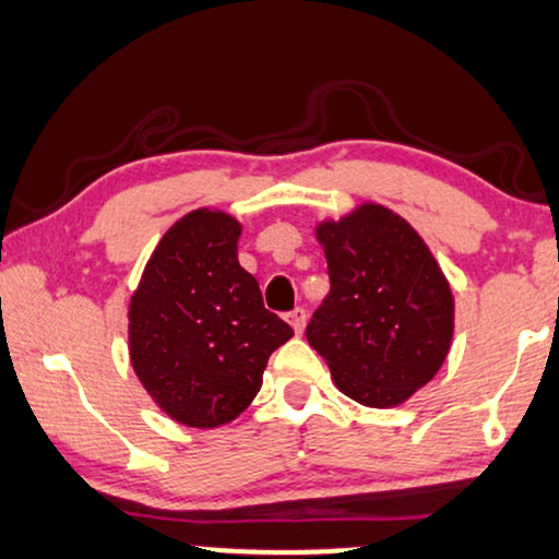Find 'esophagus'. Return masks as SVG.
<instances>
[{"label":"esophagus","instance_id":"esophagus-1","mask_svg":"<svg viewBox=\"0 0 559 559\" xmlns=\"http://www.w3.org/2000/svg\"><path fill=\"white\" fill-rule=\"evenodd\" d=\"M287 323L293 325L295 333H302V329H306V310L295 308L293 313H287Z\"/></svg>","mask_w":559,"mask_h":559}]
</instances>
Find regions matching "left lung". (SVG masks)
<instances>
[{
    "instance_id": "8db88e82",
    "label": "left lung",
    "mask_w": 559,
    "mask_h": 559,
    "mask_svg": "<svg viewBox=\"0 0 559 559\" xmlns=\"http://www.w3.org/2000/svg\"><path fill=\"white\" fill-rule=\"evenodd\" d=\"M331 293L308 344L367 408H395L433 380L454 336V295L418 230L380 202L316 223Z\"/></svg>"
}]
</instances>
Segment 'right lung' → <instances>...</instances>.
<instances>
[{
  "label": "right lung",
  "mask_w": 559,
  "mask_h": 559,
  "mask_svg": "<svg viewBox=\"0 0 559 559\" xmlns=\"http://www.w3.org/2000/svg\"><path fill=\"white\" fill-rule=\"evenodd\" d=\"M241 230L226 210L182 215L130 295L133 372L162 413L190 429L241 416L262 388L270 354L293 336L238 264Z\"/></svg>",
  "instance_id": "1"
}]
</instances>
